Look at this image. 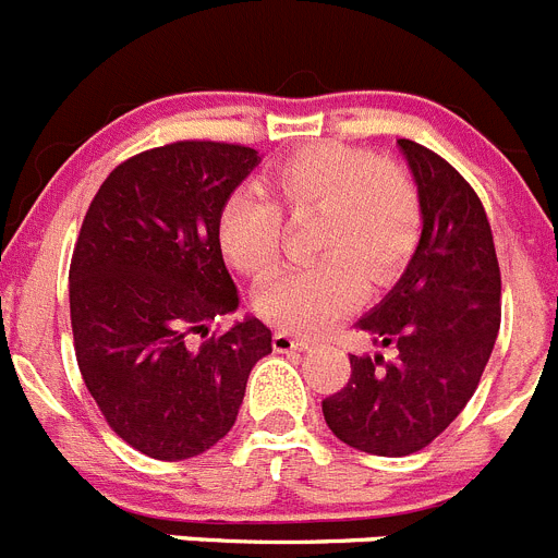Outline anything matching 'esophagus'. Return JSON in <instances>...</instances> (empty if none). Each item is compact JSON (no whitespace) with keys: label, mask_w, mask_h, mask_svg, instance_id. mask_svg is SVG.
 <instances>
[{"label":"esophagus","mask_w":558,"mask_h":558,"mask_svg":"<svg viewBox=\"0 0 558 558\" xmlns=\"http://www.w3.org/2000/svg\"><path fill=\"white\" fill-rule=\"evenodd\" d=\"M274 349L276 352H304V349H310V340L304 338H295V335L284 332V329H279V332L274 335Z\"/></svg>","instance_id":"1"}]
</instances>
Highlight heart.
Segmentation results:
<instances>
[{"instance_id": "heart-1", "label": "heart", "mask_w": 558, "mask_h": 558, "mask_svg": "<svg viewBox=\"0 0 558 558\" xmlns=\"http://www.w3.org/2000/svg\"><path fill=\"white\" fill-rule=\"evenodd\" d=\"M229 195L218 218L223 256L243 274H270L282 251V211L318 215L313 248L324 254L293 265L256 290L254 307L284 332L315 335L347 315L372 284L391 282L411 259L422 231L418 190L393 161L360 147L322 142L293 153L265 179Z\"/></svg>"}]
</instances>
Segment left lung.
Segmentation results:
<instances>
[{"label":"left lung","instance_id":"obj_1","mask_svg":"<svg viewBox=\"0 0 558 558\" xmlns=\"http://www.w3.org/2000/svg\"><path fill=\"white\" fill-rule=\"evenodd\" d=\"M413 172L422 236L391 293L357 322L383 354H349L352 377L324 399L329 430L372 456H411L475 393L500 329V268L481 198L427 147L397 142Z\"/></svg>","mask_w":558,"mask_h":558}]
</instances>
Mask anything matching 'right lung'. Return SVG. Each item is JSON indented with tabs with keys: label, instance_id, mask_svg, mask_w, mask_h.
<instances>
[{
	"label": "right lung",
	"instance_id": "obj_1",
	"mask_svg": "<svg viewBox=\"0 0 558 558\" xmlns=\"http://www.w3.org/2000/svg\"><path fill=\"white\" fill-rule=\"evenodd\" d=\"M254 147L172 142L111 170L83 218L69 313L83 383L122 441L159 461L215 447L243 405L270 329L240 307L218 218L256 165Z\"/></svg>",
	"mask_w": 558,
	"mask_h": 558
}]
</instances>
